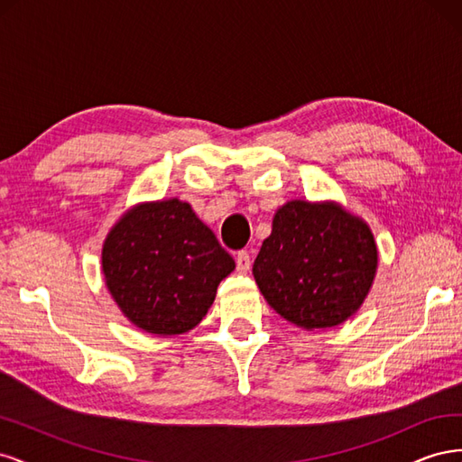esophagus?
Returning <instances> with one entry per match:
<instances>
[{"label":"esophagus","mask_w":462,"mask_h":462,"mask_svg":"<svg viewBox=\"0 0 462 462\" xmlns=\"http://www.w3.org/2000/svg\"><path fill=\"white\" fill-rule=\"evenodd\" d=\"M235 262H236V272H239V273H246L250 270V256H248L246 250L236 253Z\"/></svg>","instance_id":"34e87169"}]
</instances>
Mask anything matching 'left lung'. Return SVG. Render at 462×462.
<instances>
[{
  "label": "left lung",
  "instance_id": "obj_1",
  "mask_svg": "<svg viewBox=\"0 0 462 462\" xmlns=\"http://www.w3.org/2000/svg\"><path fill=\"white\" fill-rule=\"evenodd\" d=\"M375 268L377 248L365 221L335 204L292 200L277 209L253 273L279 316L326 329L360 309Z\"/></svg>",
  "mask_w": 462,
  "mask_h": 462
}]
</instances>
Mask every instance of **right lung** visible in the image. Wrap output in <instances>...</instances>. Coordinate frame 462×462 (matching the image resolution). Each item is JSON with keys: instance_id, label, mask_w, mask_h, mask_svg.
<instances>
[{"instance_id": "right-lung-1", "label": "right lung", "mask_w": 462, "mask_h": 462, "mask_svg": "<svg viewBox=\"0 0 462 462\" xmlns=\"http://www.w3.org/2000/svg\"><path fill=\"white\" fill-rule=\"evenodd\" d=\"M102 268L136 328L177 335L200 324L235 260L190 204L173 199L125 214L104 243Z\"/></svg>"}]
</instances>
